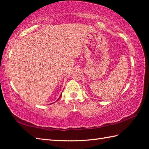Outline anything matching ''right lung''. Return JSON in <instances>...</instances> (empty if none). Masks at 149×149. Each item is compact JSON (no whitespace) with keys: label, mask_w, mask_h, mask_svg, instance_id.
Listing matches in <instances>:
<instances>
[{"label":"right lung","mask_w":149,"mask_h":149,"mask_svg":"<svg viewBox=\"0 0 149 149\" xmlns=\"http://www.w3.org/2000/svg\"><path fill=\"white\" fill-rule=\"evenodd\" d=\"M61 95H60V96H59V99H58V100H57V101H58V100L59 99V98H60V97H61ZM52 104H53V103H52Z\"/></svg>","instance_id":"1"}]
</instances>
